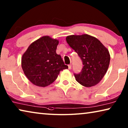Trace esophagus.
Segmentation results:
<instances>
[{
	"mask_svg": "<svg viewBox=\"0 0 128 128\" xmlns=\"http://www.w3.org/2000/svg\"><path fill=\"white\" fill-rule=\"evenodd\" d=\"M68 69L70 70L71 68H72V64H68Z\"/></svg>",
	"mask_w": 128,
	"mask_h": 128,
	"instance_id": "obj_1",
	"label": "esophagus"
}]
</instances>
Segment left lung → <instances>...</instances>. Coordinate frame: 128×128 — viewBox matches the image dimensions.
Masks as SVG:
<instances>
[{"label":"left lung","instance_id":"left-lung-1","mask_svg":"<svg viewBox=\"0 0 128 128\" xmlns=\"http://www.w3.org/2000/svg\"><path fill=\"white\" fill-rule=\"evenodd\" d=\"M66 39L83 63L81 72L74 74L76 81L88 88L98 84L109 68L110 60L109 50L98 39L88 34L69 35Z\"/></svg>","mask_w":128,"mask_h":128}]
</instances>
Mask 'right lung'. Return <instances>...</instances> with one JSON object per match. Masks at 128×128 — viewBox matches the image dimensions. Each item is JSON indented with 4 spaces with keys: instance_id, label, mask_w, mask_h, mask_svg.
I'll list each match as a JSON object with an SVG mask.
<instances>
[{
    "instance_id": "obj_1",
    "label": "right lung",
    "mask_w": 128,
    "mask_h": 128,
    "mask_svg": "<svg viewBox=\"0 0 128 128\" xmlns=\"http://www.w3.org/2000/svg\"><path fill=\"white\" fill-rule=\"evenodd\" d=\"M58 44L57 39L42 36L32 42L23 54L22 68L35 85L48 86L57 78L60 71L68 68L60 55L56 53Z\"/></svg>"
}]
</instances>
